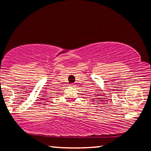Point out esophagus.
<instances>
[{"instance_id":"obj_1","label":"esophagus","mask_w":151,"mask_h":151,"mask_svg":"<svg viewBox=\"0 0 151 151\" xmlns=\"http://www.w3.org/2000/svg\"><path fill=\"white\" fill-rule=\"evenodd\" d=\"M71 86H74V83H72V84H70Z\"/></svg>"}]
</instances>
